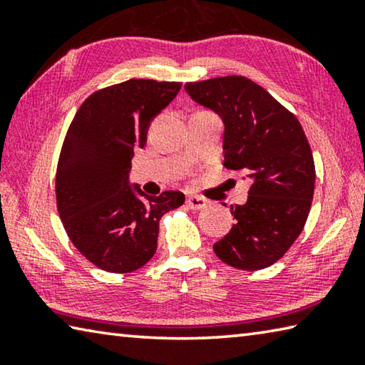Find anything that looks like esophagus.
Listing matches in <instances>:
<instances>
[{"label":"esophagus","instance_id":"1","mask_svg":"<svg viewBox=\"0 0 365 365\" xmlns=\"http://www.w3.org/2000/svg\"><path fill=\"white\" fill-rule=\"evenodd\" d=\"M187 206L190 209H193V211H200V209L207 206V200H205V197H200V196H188Z\"/></svg>","mask_w":365,"mask_h":365}]
</instances>
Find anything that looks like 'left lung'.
I'll return each mask as SVG.
<instances>
[{
	"label": "left lung",
	"mask_w": 365,
	"mask_h": 365,
	"mask_svg": "<svg viewBox=\"0 0 365 365\" xmlns=\"http://www.w3.org/2000/svg\"><path fill=\"white\" fill-rule=\"evenodd\" d=\"M197 104L224 122V165L251 178L245 205L230 206L237 224L214 245L220 261L265 269L285 255L304 228L316 168L296 115L242 76L185 83Z\"/></svg>",
	"instance_id": "1"
}]
</instances>
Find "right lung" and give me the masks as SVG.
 <instances>
[{
  "label": "right lung",
  "instance_id": "right-lung-1",
  "mask_svg": "<svg viewBox=\"0 0 365 365\" xmlns=\"http://www.w3.org/2000/svg\"><path fill=\"white\" fill-rule=\"evenodd\" d=\"M182 83L130 78L90 95L64 138L56 170V202L73 246L91 264L128 274L158 248L159 220L185 202L180 191L145 195L128 174L151 120Z\"/></svg>",
  "mask_w": 365,
  "mask_h": 365
}]
</instances>
